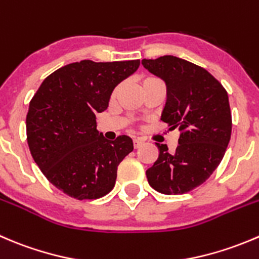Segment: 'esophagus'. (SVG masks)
<instances>
[{
	"label": "esophagus",
	"instance_id": "esophagus-1",
	"mask_svg": "<svg viewBox=\"0 0 259 259\" xmlns=\"http://www.w3.org/2000/svg\"><path fill=\"white\" fill-rule=\"evenodd\" d=\"M133 143H134V148L137 149V148H139L140 145L143 144V140L139 139V138H135V139L133 140Z\"/></svg>",
	"mask_w": 259,
	"mask_h": 259
}]
</instances>
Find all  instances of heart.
I'll return each instance as SVG.
<instances>
[{
    "label": "heart",
    "instance_id": "obj_1",
    "mask_svg": "<svg viewBox=\"0 0 259 259\" xmlns=\"http://www.w3.org/2000/svg\"><path fill=\"white\" fill-rule=\"evenodd\" d=\"M148 79H149V78H148Z\"/></svg>",
    "mask_w": 259,
    "mask_h": 259
}]
</instances>
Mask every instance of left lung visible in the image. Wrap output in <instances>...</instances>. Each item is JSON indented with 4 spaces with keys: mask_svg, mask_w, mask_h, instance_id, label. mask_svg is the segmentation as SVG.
Here are the masks:
<instances>
[{
    "mask_svg": "<svg viewBox=\"0 0 259 259\" xmlns=\"http://www.w3.org/2000/svg\"><path fill=\"white\" fill-rule=\"evenodd\" d=\"M145 69L167 86L162 112L169 130H180L175 153L158 144L159 155L147 170L149 185L164 195H180L202 185L225 154L232 135L228 92L202 67L173 55L143 59Z\"/></svg>",
    "mask_w": 259,
    "mask_h": 259,
    "instance_id": "8db88e82",
    "label": "left lung"
}]
</instances>
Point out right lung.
<instances>
[{
    "mask_svg": "<svg viewBox=\"0 0 259 259\" xmlns=\"http://www.w3.org/2000/svg\"><path fill=\"white\" fill-rule=\"evenodd\" d=\"M139 64V59L71 63L48 76L30 101V153L47 180L68 196L95 200L114 188L117 165L133 152V140L105 139L96 114L107 109L115 87Z\"/></svg>",
    "mask_w": 259,
    "mask_h": 259,
    "instance_id": "add662e5",
    "label": "right lung"
}]
</instances>
